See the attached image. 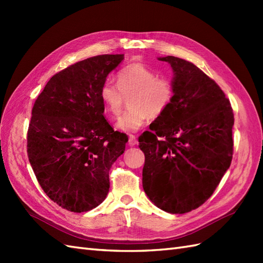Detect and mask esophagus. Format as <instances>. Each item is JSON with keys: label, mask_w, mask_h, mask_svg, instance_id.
Returning a JSON list of instances; mask_svg holds the SVG:
<instances>
[{"label": "esophagus", "mask_w": 263, "mask_h": 263, "mask_svg": "<svg viewBox=\"0 0 263 263\" xmlns=\"http://www.w3.org/2000/svg\"><path fill=\"white\" fill-rule=\"evenodd\" d=\"M137 143H138V139L136 136L133 135L128 136V144H130V146H136Z\"/></svg>", "instance_id": "esophagus-1"}]
</instances>
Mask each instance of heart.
<instances>
[{"instance_id": "1", "label": "heart", "mask_w": 263, "mask_h": 263, "mask_svg": "<svg viewBox=\"0 0 263 263\" xmlns=\"http://www.w3.org/2000/svg\"><path fill=\"white\" fill-rule=\"evenodd\" d=\"M128 100V109L117 122L125 132H136L146 124L149 117L164 115L174 102V83L167 77H158L152 68L140 62L126 65L117 73V85L106 80L100 87V99L106 113L117 119Z\"/></svg>"}]
</instances>
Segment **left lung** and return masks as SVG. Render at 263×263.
Returning a JSON list of instances; mask_svg holds the SVG:
<instances>
[{"label":"left lung","mask_w":263,"mask_h":263,"mask_svg":"<svg viewBox=\"0 0 263 263\" xmlns=\"http://www.w3.org/2000/svg\"><path fill=\"white\" fill-rule=\"evenodd\" d=\"M174 71L171 107L139 137L144 154L142 186L164 211L185 214L215 192L233 158L234 113L230 99L198 66L160 58Z\"/></svg>","instance_id":"1"}]
</instances>
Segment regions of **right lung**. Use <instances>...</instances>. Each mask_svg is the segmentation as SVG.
Instances as JSON below:
<instances>
[{"instance_id":"add662e5","label":"right lung","mask_w":263,"mask_h":263,"mask_svg":"<svg viewBox=\"0 0 263 263\" xmlns=\"http://www.w3.org/2000/svg\"><path fill=\"white\" fill-rule=\"evenodd\" d=\"M123 54H104L54 74L33 104L27 154L39 185L58 205L89 211L109 190V170L127 137L104 116L100 87Z\"/></svg>"}]
</instances>
